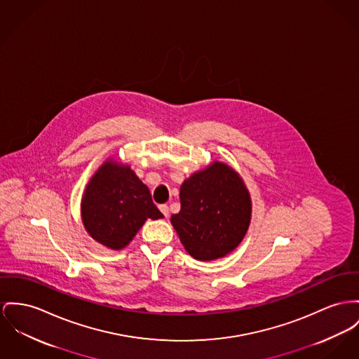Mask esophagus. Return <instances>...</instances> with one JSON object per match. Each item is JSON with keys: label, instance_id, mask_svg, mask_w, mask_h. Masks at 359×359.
Masks as SVG:
<instances>
[{"label": "esophagus", "instance_id": "obj_1", "mask_svg": "<svg viewBox=\"0 0 359 359\" xmlns=\"http://www.w3.org/2000/svg\"><path fill=\"white\" fill-rule=\"evenodd\" d=\"M159 210H161V212L163 214V215L168 217V205L166 204H162V205H159Z\"/></svg>", "mask_w": 359, "mask_h": 359}]
</instances>
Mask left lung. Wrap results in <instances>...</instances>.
<instances>
[{
  "label": "left lung",
  "mask_w": 359,
  "mask_h": 359,
  "mask_svg": "<svg viewBox=\"0 0 359 359\" xmlns=\"http://www.w3.org/2000/svg\"><path fill=\"white\" fill-rule=\"evenodd\" d=\"M180 200L181 211L171 215L170 222L193 259H223L246 236L252 198L231 166L214 161L193 172L181 185Z\"/></svg>",
  "instance_id": "obj_1"
}]
</instances>
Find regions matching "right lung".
Returning <instances> with one entry per match:
<instances>
[{"mask_svg": "<svg viewBox=\"0 0 359 359\" xmlns=\"http://www.w3.org/2000/svg\"><path fill=\"white\" fill-rule=\"evenodd\" d=\"M80 214L88 236L111 250L128 246L147 219L163 217L147 185L114 158H107L88 181Z\"/></svg>", "mask_w": 359, "mask_h": 359, "instance_id": "1", "label": "right lung"}]
</instances>
